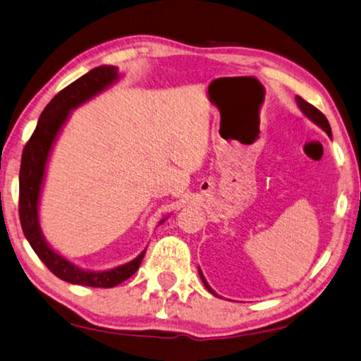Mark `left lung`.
<instances>
[{
	"label": "left lung",
	"instance_id": "left-lung-1",
	"mask_svg": "<svg viewBox=\"0 0 361 361\" xmlns=\"http://www.w3.org/2000/svg\"><path fill=\"white\" fill-rule=\"evenodd\" d=\"M296 104H298L300 111H301L302 114H305V116H306L309 120H311V122H314L315 125L320 126V128L326 133L328 137L331 139V126H330V123H328V120H326V117L324 116V114H322L319 109H315V107H314L312 104L306 103V101L302 99L301 97H296ZM198 274H200V277H201V281H203L204 287H206L207 290H209V292H211L214 296H219L216 292H214L209 283H207L206 277L203 276V273H201L200 268H198ZM220 298H222V296H220Z\"/></svg>",
	"mask_w": 361,
	"mask_h": 361
}]
</instances>
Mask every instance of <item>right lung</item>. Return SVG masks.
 <instances>
[{"label":"right lung","mask_w":361,"mask_h":361,"mask_svg":"<svg viewBox=\"0 0 361 361\" xmlns=\"http://www.w3.org/2000/svg\"><path fill=\"white\" fill-rule=\"evenodd\" d=\"M120 78H122V74L118 73L117 66L101 65L98 68H93L92 71H88L78 80H74L71 85L63 88L42 111L33 136L25 145L22 155L20 174H18V185H20L18 214H20L23 235L30 243L31 249L41 258V262L56 277H60L65 282L75 283V286L99 288L116 287L136 273L145 254L144 249L131 262L118 264V267H114L111 269H84L75 263L69 262L66 257L59 254L47 243L39 224V203L44 180H46L47 163L63 126L71 117V112L75 107L82 106L88 99L104 92L106 88L118 82ZM166 219L168 217L161 219L158 225H161Z\"/></svg>","instance_id":"right-lung-1"}]
</instances>
